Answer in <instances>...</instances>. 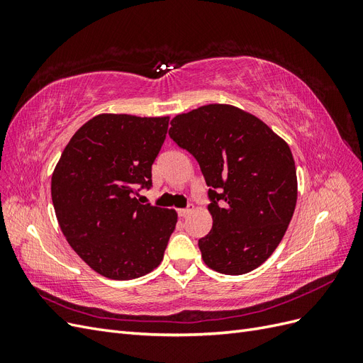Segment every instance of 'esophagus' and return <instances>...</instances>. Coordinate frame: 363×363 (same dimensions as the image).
I'll return each mask as SVG.
<instances>
[{
	"label": "esophagus",
	"mask_w": 363,
	"mask_h": 363,
	"mask_svg": "<svg viewBox=\"0 0 363 363\" xmlns=\"http://www.w3.org/2000/svg\"><path fill=\"white\" fill-rule=\"evenodd\" d=\"M192 211H194V206H188L186 208H180V211H179V216H180V218H186Z\"/></svg>",
	"instance_id": "1"
}]
</instances>
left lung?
<instances>
[{
  "label": "left lung",
  "instance_id": "8db88e82",
  "mask_svg": "<svg viewBox=\"0 0 363 363\" xmlns=\"http://www.w3.org/2000/svg\"><path fill=\"white\" fill-rule=\"evenodd\" d=\"M171 139L199 162L213 225L199 240L208 268L240 276L280 244L296 204V171L286 142L235 106L207 104L171 121Z\"/></svg>",
  "mask_w": 363,
  "mask_h": 363
}]
</instances>
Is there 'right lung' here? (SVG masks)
<instances>
[{
  "instance_id": "obj_1",
  "label": "right lung",
  "mask_w": 363,
  "mask_h": 363,
  "mask_svg": "<svg viewBox=\"0 0 363 363\" xmlns=\"http://www.w3.org/2000/svg\"><path fill=\"white\" fill-rule=\"evenodd\" d=\"M168 123V116L98 115L75 131L52 172L51 199L65 238L107 279L131 280L157 268L177 224L172 208L138 200L152 184Z\"/></svg>"
}]
</instances>
